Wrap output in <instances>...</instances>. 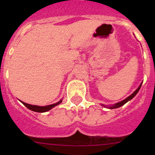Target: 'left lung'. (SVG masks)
<instances>
[{
    "instance_id": "1",
    "label": "left lung",
    "mask_w": 155,
    "mask_h": 155,
    "mask_svg": "<svg viewBox=\"0 0 155 155\" xmlns=\"http://www.w3.org/2000/svg\"><path fill=\"white\" fill-rule=\"evenodd\" d=\"M142 83H143V82H142ZM142 83L140 84V86H139L138 87H137V90H136L135 91H134V93L132 94H130V95L129 97H127L125 98V99H124V100H123L122 101H120V102H118V103H116V104H113V105H111V106H105V105H104V104H101V105H102L103 107H107V108H109V109H116V108H118V107H122L123 105H124V104H125L126 103H127L128 101H130V100H132L133 98H134V97H135L136 95H137V94L138 93V91H140V87H141Z\"/></svg>"
}]
</instances>
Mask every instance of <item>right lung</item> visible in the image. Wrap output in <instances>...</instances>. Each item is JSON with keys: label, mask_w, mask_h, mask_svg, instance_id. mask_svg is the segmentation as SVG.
Segmentation results:
<instances>
[{"label": "right lung", "mask_w": 155, "mask_h": 155, "mask_svg": "<svg viewBox=\"0 0 155 155\" xmlns=\"http://www.w3.org/2000/svg\"><path fill=\"white\" fill-rule=\"evenodd\" d=\"M28 109H29L30 110H32L34 112H46L47 111L50 110L52 108H54L56 106L59 105L60 104H61L62 102V99H61L58 102L55 103V104H51V105H48V106H44V107H40V106H36V105H31V104H26V103L22 102L21 101Z\"/></svg>", "instance_id": "obj_1"}]
</instances>
